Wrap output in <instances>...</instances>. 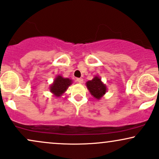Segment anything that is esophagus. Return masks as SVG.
Instances as JSON below:
<instances>
[{
  "label": "esophagus",
  "instance_id": "1",
  "mask_svg": "<svg viewBox=\"0 0 159 159\" xmlns=\"http://www.w3.org/2000/svg\"><path fill=\"white\" fill-rule=\"evenodd\" d=\"M83 81H84V80L81 78H76V82H77L78 84H82V83H83Z\"/></svg>",
  "mask_w": 159,
  "mask_h": 159
}]
</instances>
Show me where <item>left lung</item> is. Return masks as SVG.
<instances>
[{
  "label": "left lung",
  "instance_id": "1",
  "mask_svg": "<svg viewBox=\"0 0 159 159\" xmlns=\"http://www.w3.org/2000/svg\"><path fill=\"white\" fill-rule=\"evenodd\" d=\"M86 84L91 95L98 100L102 98L107 92L106 85L101 81V78L98 76H95L93 80L87 81Z\"/></svg>",
  "mask_w": 159,
  "mask_h": 159
}]
</instances>
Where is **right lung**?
Here are the masks:
<instances>
[{
	"instance_id": "add662e5",
	"label": "right lung",
	"mask_w": 159,
	"mask_h": 159,
	"mask_svg": "<svg viewBox=\"0 0 159 159\" xmlns=\"http://www.w3.org/2000/svg\"><path fill=\"white\" fill-rule=\"evenodd\" d=\"M72 81L70 78H63L61 75H58L55 78L52 84L49 87V90L55 97H60L72 84Z\"/></svg>"
}]
</instances>
